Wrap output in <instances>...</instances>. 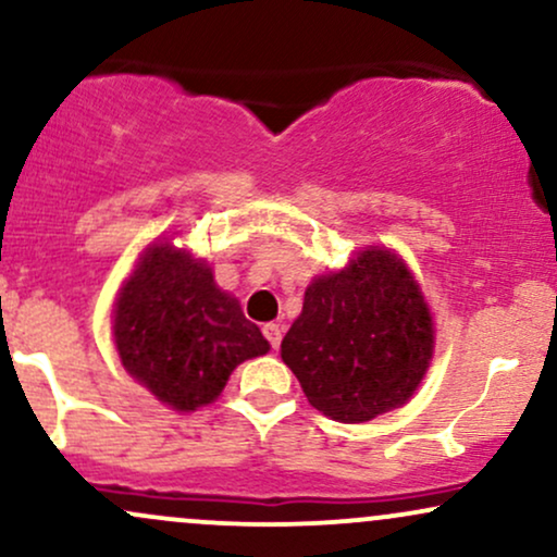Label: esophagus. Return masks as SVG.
<instances>
[{
    "mask_svg": "<svg viewBox=\"0 0 557 557\" xmlns=\"http://www.w3.org/2000/svg\"><path fill=\"white\" fill-rule=\"evenodd\" d=\"M264 337L267 341H270V345L274 350L280 348V343H283V324H274V322H270V324H264Z\"/></svg>",
    "mask_w": 557,
    "mask_h": 557,
    "instance_id": "obj_1",
    "label": "esophagus"
}]
</instances>
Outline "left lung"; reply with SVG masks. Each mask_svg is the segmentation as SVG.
<instances>
[{
    "label": "left lung",
    "mask_w": 557,
    "mask_h": 557,
    "mask_svg": "<svg viewBox=\"0 0 557 557\" xmlns=\"http://www.w3.org/2000/svg\"><path fill=\"white\" fill-rule=\"evenodd\" d=\"M434 324L411 270L389 248L356 253L306 287L304 311L280 356L324 417L361 424L393 411L421 385Z\"/></svg>",
    "instance_id": "obj_1"
}]
</instances>
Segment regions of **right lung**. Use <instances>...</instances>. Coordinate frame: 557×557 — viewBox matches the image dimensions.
Returning <instances> with one entry per match:
<instances>
[{
  "label": "right lung",
  "instance_id": "1",
  "mask_svg": "<svg viewBox=\"0 0 557 557\" xmlns=\"http://www.w3.org/2000/svg\"><path fill=\"white\" fill-rule=\"evenodd\" d=\"M112 332L125 372L175 411L212 403L238 363L270 350L238 298L216 287L212 267L170 240L140 253Z\"/></svg>",
  "mask_w": 557,
  "mask_h": 557
}]
</instances>
